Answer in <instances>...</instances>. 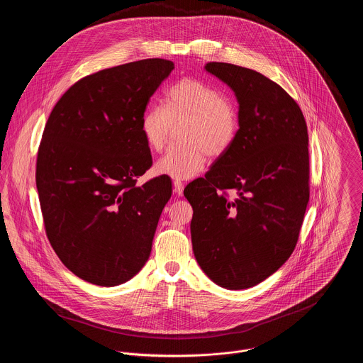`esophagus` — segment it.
Segmentation results:
<instances>
[{"label": "esophagus", "instance_id": "obj_1", "mask_svg": "<svg viewBox=\"0 0 363 363\" xmlns=\"http://www.w3.org/2000/svg\"><path fill=\"white\" fill-rule=\"evenodd\" d=\"M173 187H174V193L176 194H183V189H184V184L180 182V180H174L173 182Z\"/></svg>", "mask_w": 363, "mask_h": 363}]
</instances>
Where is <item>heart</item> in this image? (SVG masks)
<instances>
[{
    "label": "heart",
    "instance_id": "heart-1",
    "mask_svg": "<svg viewBox=\"0 0 363 363\" xmlns=\"http://www.w3.org/2000/svg\"><path fill=\"white\" fill-rule=\"evenodd\" d=\"M182 121H186L182 138L187 144L169 150L156 162L155 172L189 180L204 169L207 155H223L230 148L238 135L239 114L235 104L215 86L199 78H183L167 89L164 106L152 104L141 117L148 148L160 152L173 124Z\"/></svg>",
    "mask_w": 363,
    "mask_h": 363
}]
</instances>
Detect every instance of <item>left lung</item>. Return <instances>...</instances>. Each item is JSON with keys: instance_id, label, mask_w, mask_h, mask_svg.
I'll return each mask as SVG.
<instances>
[{"instance_id": "1", "label": "left lung", "mask_w": 363, "mask_h": 363, "mask_svg": "<svg viewBox=\"0 0 363 363\" xmlns=\"http://www.w3.org/2000/svg\"><path fill=\"white\" fill-rule=\"evenodd\" d=\"M239 104V130L206 177L184 189L191 242L216 285L246 289L291 257L309 203V135L298 104L250 68L208 62Z\"/></svg>"}]
</instances>
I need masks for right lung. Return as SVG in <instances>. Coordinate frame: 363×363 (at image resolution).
I'll list each match as a JSON object with an SVG mask.
<instances>
[{
  "label": "right lung",
  "instance_id": "1",
  "mask_svg": "<svg viewBox=\"0 0 363 363\" xmlns=\"http://www.w3.org/2000/svg\"><path fill=\"white\" fill-rule=\"evenodd\" d=\"M174 64L147 58L88 75L55 104L36 162L46 235L81 279L116 286L150 259L172 182L137 177L152 166L141 133L151 96Z\"/></svg>",
  "mask_w": 363,
  "mask_h": 363
}]
</instances>
